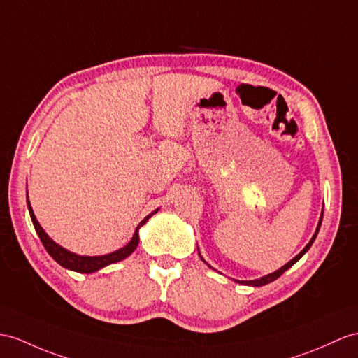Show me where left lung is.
<instances>
[{
  "mask_svg": "<svg viewBox=\"0 0 358 358\" xmlns=\"http://www.w3.org/2000/svg\"><path fill=\"white\" fill-rule=\"evenodd\" d=\"M322 217H324V208H322V214H320V219H319V223H317V228H316V232H315V235H313L311 237V240L308 241V245L305 246L298 255H296L293 259H290L289 263L287 264H284L281 268H278V270H275V272H272V273H268V275H266V276H261V278H258V280H252V281H240V280H234L235 282H238V284H243V285H252V287H261V285H266V284H270V282H273L275 280H278V278H280L285 270H289L294 263H298V261L307 254L308 252V249L311 248V245L313 243H315V240H316V237H317V234H319V229H320V224H322ZM197 252H199V248H197ZM199 255H200V252H199ZM200 258H202V255H200ZM202 261L203 263H206V261L202 258ZM206 266L208 267H211L209 266L208 263H206ZM211 268H214V267H211Z\"/></svg>",
  "mask_w": 358,
  "mask_h": 358,
  "instance_id": "obj_1",
  "label": "left lung"
}]
</instances>
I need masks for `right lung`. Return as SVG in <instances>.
I'll list each match as a JSON object with an SVG mask.
<instances>
[{
  "label": "right lung",
  "instance_id": "1",
  "mask_svg": "<svg viewBox=\"0 0 358 358\" xmlns=\"http://www.w3.org/2000/svg\"><path fill=\"white\" fill-rule=\"evenodd\" d=\"M27 208H29V213H30L34 229H36V234L39 235L42 245H43V248L47 249L50 257L53 258L56 263H59L60 266H62L64 268L73 270V272H78V273H94V272H97V270H100L103 267H106V266L113 264V263H118V261L127 258L136 249L138 243H139V228H141V226H144L147 223V220H149L153 214H156V213L159 211V208H158V209H155V211L150 213L147 217H144V220H141V223L136 226L132 240H130L124 248L113 250V252H110V254H106V255L88 257V255L74 254V252L62 248L60 245H57L55 240H51L48 237V234L42 229V226L39 224L36 215H34V213H33L31 205H30V200H29V193H27Z\"/></svg>",
  "mask_w": 358,
  "mask_h": 358
}]
</instances>
